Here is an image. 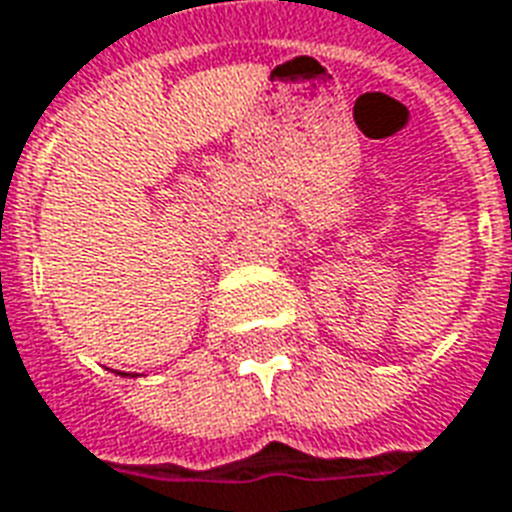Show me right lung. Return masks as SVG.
I'll return each mask as SVG.
<instances>
[{
  "label": "right lung",
  "instance_id": "obj_1",
  "mask_svg": "<svg viewBox=\"0 0 512 512\" xmlns=\"http://www.w3.org/2000/svg\"><path fill=\"white\" fill-rule=\"evenodd\" d=\"M122 376H128V374H122Z\"/></svg>",
  "mask_w": 512,
  "mask_h": 512
}]
</instances>
